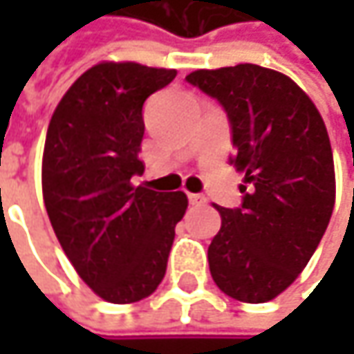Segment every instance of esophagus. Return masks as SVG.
Listing matches in <instances>:
<instances>
[{"instance_id": "esophagus-1", "label": "esophagus", "mask_w": 354, "mask_h": 354, "mask_svg": "<svg viewBox=\"0 0 354 354\" xmlns=\"http://www.w3.org/2000/svg\"><path fill=\"white\" fill-rule=\"evenodd\" d=\"M205 201H207V198L203 197V195H197V193H189V203H191V205H195V207H197V205H203Z\"/></svg>"}]
</instances>
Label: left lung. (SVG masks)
I'll use <instances>...</instances> for the list:
<instances>
[{
    "label": "left lung",
    "instance_id": "left-lung-1",
    "mask_svg": "<svg viewBox=\"0 0 354 354\" xmlns=\"http://www.w3.org/2000/svg\"><path fill=\"white\" fill-rule=\"evenodd\" d=\"M225 108L244 173L242 205L216 207L209 246L214 283L230 297L266 304L292 286L327 230L335 207L331 142L315 104L292 78L258 64L195 71L185 78Z\"/></svg>",
    "mask_w": 354,
    "mask_h": 354
}]
</instances>
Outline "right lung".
<instances>
[{
    "label": "right lung",
    "instance_id": "add662e5",
    "mask_svg": "<svg viewBox=\"0 0 354 354\" xmlns=\"http://www.w3.org/2000/svg\"><path fill=\"white\" fill-rule=\"evenodd\" d=\"M173 68L100 62L76 80L50 118L43 198L53 230L78 276L110 304H133L165 276L183 191L133 187L142 175L143 102Z\"/></svg>",
    "mask_w": 354,
    "mask_h": 354
}]
</instances>
